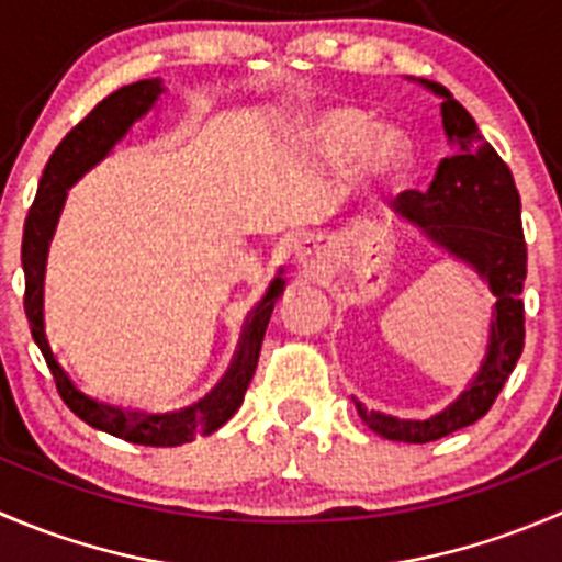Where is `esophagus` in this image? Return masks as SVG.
Returning a JSON list of instances; mask_svg holds the SVG:
<instances>
[{
    "mask_svg": "<svg viewBox=\"0 0 562 562\" xmlns=\"http://www.w3.org/2000/svg\"><path fill=\"white\" fill-rule=\"evenodd\" d=\"M296 260L302 263L304 271H318L321 269V252L315 244H304V247H299L296 252Z\"/></svg>",
    "mask_w": 562,
    "mask_h": 562,
    "instance_id": "34e87169",
    "label": "esophagus"
}]
</instances>
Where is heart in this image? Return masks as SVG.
<instances>
[{
	"label": "heart",
	"instance_id": "b5f03b06",
	"mask_svg": "<svg viewBox=\"0 0 562 562\" xmlns=\"http://www.w3.org/2000/svg\"><path fill=\"white\" fill-rule=\"evenodd\" d=\"M307 139L329 165H346L357 156L359 176L373 183L397 181L412 161V143L397 125H373L364 109L329 106L310 120Z\"/></svg>",
	"mask_w": 562,
	"mask_h": 562
}]
</instances>
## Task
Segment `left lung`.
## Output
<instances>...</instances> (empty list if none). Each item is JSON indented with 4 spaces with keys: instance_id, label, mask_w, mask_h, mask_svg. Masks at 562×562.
<instances>
[{
    "instance_id": "8db88e82",
    "label": "left lung",
    "mask_w": 562,
    "mask_h": 562,
    "mask_svg": "<svg viewBox=\"0 0 562 562\" xmlns=\"http://www.w3.org/2000/svg\"><path fill=\"white\" fill-rule=\"evenodd\" d=\"M442 98V125L453 154L439 161L428 192H403L395 211L423 227L437 247L470 263L497 296L488 329L486 359L459 401L428 419H397L357 403L364 426L392 442L426 445L472 426L497 401L499 390L525 348L527 244L521 233V200L514 176L497 150L483 139L472 114L450 95L448 87L419 79Z\"/></svg>"
}]
</instances>
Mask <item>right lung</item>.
<instances>
[{
	"label": "right lung",
	"mask_w": 562,
	"mask_h": 562,
	"mask_svg": "<svg viewBox=\"0 0 562 562\" xmlns=\"http://www.w3.org/2000/svg\"><path fill=\"white\" fill-rule=\"evenodd\" d=\"M161 92H165L161 79H143L134 81V85L120 87L112 95L103 98L79 125H74L65 134V139L57 145V150L48 159L46 170H43L41 183H37L35 203H32L30 214H26L24 241H21V266H24V310L26 321H30L32 340L41 348L43 359H46L54 381H57V392L65 401V406L76 417L85 419L87 426L112 434L117 439H125V442L148 445V448H176V445L192 442L194 437H209V434L225 426L227 419L238 412V406L244 401V392H247L255 368H258L260 346H263L271 310H274L277 299L285 291V280L282 277H274L266 296L260 299V304L252 310L247 324H244L241 342H238V351L233 357V364L225 373V379L216 384V390L211 395H205L194 406L181 408V412L148 414L136 412V408L112 406V403H103L85 395L70 381V375L65 373L63 364L54 359L46 329H43L46 255L54 236V227H57L59 214H63L68 189L87 170H92L128 134V128L136 120L154 109Z\"/></svg>",
	"instance_id": "add662e5"
}]
</instances>
